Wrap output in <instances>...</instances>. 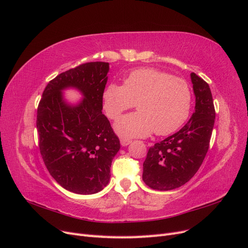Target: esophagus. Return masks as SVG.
Returning a JSON list of instances; mask_svg holds the SVG:
<instances>
[{"label":"esophagus","mask_w":248,"mask_h":248,"mask_svg":"<svg viewBox=\"0 0 248 248\" xmlns=\"http://www.w3.org/2000/svg\"><path fill=\"white\" fill-rule=\"evenodd\" d=\"M131 142V140H127V139H121V145L122 146H128L129 144Z\"/></svg>","instance_id":"obj_1"}]
</instances>
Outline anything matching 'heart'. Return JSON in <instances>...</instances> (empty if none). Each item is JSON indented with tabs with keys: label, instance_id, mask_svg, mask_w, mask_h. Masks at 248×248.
<instances>
[{
	"label": "heart",
	"instance_id": "1",
	"mask_svg": "<svg viewBox=\"0 0 248 248\" xmlns=\"http://www.w3.org/2000/svg\"><path fill=\"white\" fill-rule=\"evenodd\" d=\"M107 116L117 120L137 104L138 111L124 116L115 129L124 139L145 138L153 131L167 137L181 128L191 110L192 94L187 82L152 68L131 71L123 86L109 84L102 94Z\"/></svg>",
	"mask_w": 248,
	"mask_h": 248
}]
</instances>
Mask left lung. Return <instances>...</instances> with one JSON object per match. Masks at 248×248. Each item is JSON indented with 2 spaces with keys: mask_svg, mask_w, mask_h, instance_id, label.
I'll return each mask as SVG.
<instances>
[{
  "mask_svg": "<svg viewBox=\"0 0 248 248\" xmlns=\"http://www.w3.org/2000/svg\"><path fill=\"white\" fill-rule=\"evenodd\" d=\"M196 110L183 128L149 148L142 180L152 189L171 190L194 176L208 152L215 108L208 82L192 72Z\"/></svg>",
  "mask_w": 248,
  "mask_h": 248,
  "instance_id": "1",
  "label": "left lung"
}]
</instances>
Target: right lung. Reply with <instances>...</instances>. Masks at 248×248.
I'll return each instance as SVG.
<instances>
[{
    "label": "right lung",
    "instance_id": "right-lung-1",
    "mask_svg": "<svg viewBox=\"0 0 248 248\" xmlns=\"http://www.w3.org/2000/svg\"><path fill=\"white\" fill-rule=\"evenodd\" d=\"M108 63L88 62L49 80L37 108L39 150L50 176L65 189L92 194L109 182L111 160L120 140L102 114ZM80 89L85 98L68 107L61 90Z\"/></svg>",
    "mask_w": 248,
    "mask_h": 248
}]
</instances>
